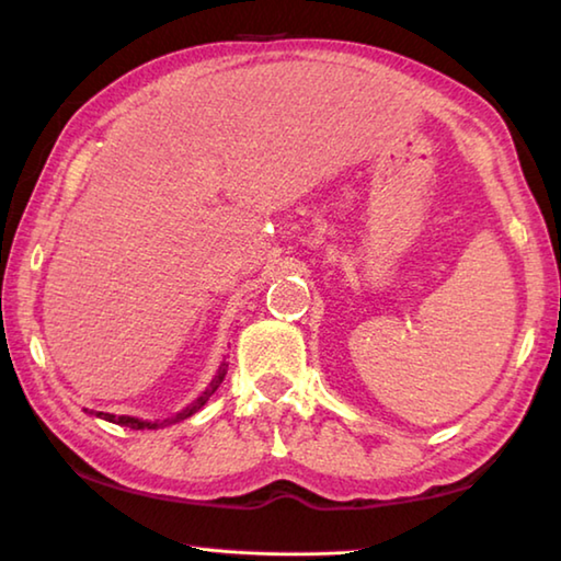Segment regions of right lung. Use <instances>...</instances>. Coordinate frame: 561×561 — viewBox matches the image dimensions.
<instances>
[{
  "label": "right lung",
  "instance_id": "add662e5",
  "mask_svg": "<svg viewBox=\"0 0 561 561\" xmlns=\"http://www.w3.org/2000/svg\"><path fill=\"white\" fill-rule=\"evenodd\" d=\"M225 364L220 366V371H217V376L213 378V383L205 388V393L201 396V398H195L193 403H190L185 411H180V413H175L173 417H165V421H140V417H130V415H113V413H103V411H99L96 415L99 417H103V421H108V423H116V425H126V428H133V431H144V428H148V431H156V428H160V425H168V423H178V421H185V417H190L193 413H197L201 411V408L210 401V396L217 391V386L222 383V378H225Z\"/></svg>",
  "mask_w": 561,
  "mask_h": 561
}]
</instances>
